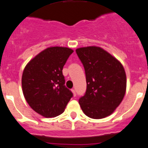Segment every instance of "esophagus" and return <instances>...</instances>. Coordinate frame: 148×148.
<instances>
[{
	"label": "esophagus",
	"instance_id": "1",
	"mask_svg": "<svg viewBox=\"0 0 148 148\" xmlns=\"http://www.w3.org/2000/svg\"><path fill=\"white\" fill-rule=\"evenodd\" d=\"M71 91H72V92H73V95H74V97H75V96H76V95H77V93H76V91H75V89H73L71 90Z\"/></svg>",
	"mask_w": 148,
	"mask_h": 148
}]
</instances>
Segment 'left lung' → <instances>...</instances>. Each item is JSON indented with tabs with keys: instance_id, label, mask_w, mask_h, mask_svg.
Instances as JSON below:
<instances>
[{
	"instance_id": "left-lung-1",
	"label": "left lung",
	"mask_w": 148,
	"mask_h": 148,
	"mask_svg": "<svg viewBox=\"0 0 148 148\" xmlns=\"http://www.w3.org/2000/svg\"><path fill=\"white\" fill-rule=\"evenodd\" d=\"M85 69L86 91L79 99L82 110L92 119L110 116L120 105L126 90V75L123 64L99 47L76 49Z\"/></svg>"
}]
</instances>
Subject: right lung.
<instances>
[{
  "mask_svg": "<svg viewBox=\"0 0 148 148\" xmlns=\"http://www.w3.org/2000/svg\"><path fill=\"white\" fill-rule=\"evenodd\" d=\"M74 50L50 47L41 51L25 67L22 87L26 101L44 117H55L64 112L73 96L64 84L62 69Z\"/></svg>",
  "mask_w": 148,
  "mask_h": 148,
  "instance_id": "1",
  "label": "right lung"
}]
</instances>
